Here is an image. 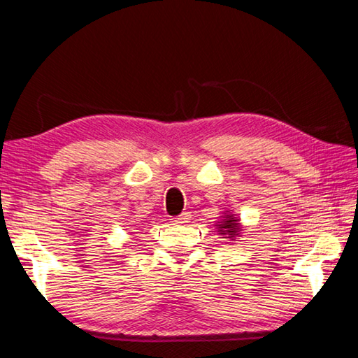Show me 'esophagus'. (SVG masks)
<instances>
[{"label": "esophagus", "instance_id": "1", "mask_svg": "<svg viewBox=\"0 0 358 358\" xmlns=\"http://www.w3.org/2000/svg\"><path fill=\"white\" fill-rule=\"evenodd\" d=\"M191 221V213L189 212H183L180 217L173 218V224H188Z\"/></svg>", "mask_w": 358, "mask_h": 358}]
</instances>
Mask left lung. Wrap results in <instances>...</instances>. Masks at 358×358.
<instances>
[{"mask_svg":"<svg viewBox=\"0 0 358 358\" xmlns=\"http://www.w3.org/2000/svg\"><path fill=\"white\" fill-rule=\"evenodd\" d=\"M218 232L221 236H226V239H234V237L241 236V224L234 215H224L223 220H220L217 223Z\"/></svg>","mask_w":358,"mask_h":358,"instance_id":"obj_1","label":"left lung"}]
</instances>
